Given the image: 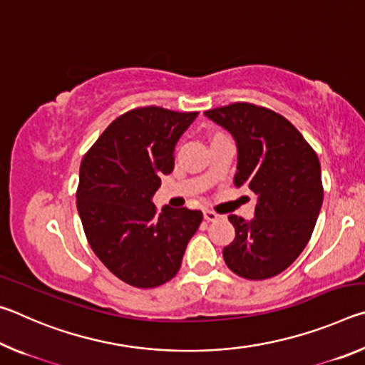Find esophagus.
I'll list each match as a JSON object with an SVG mask.
<instances>
[{"label":"esophagus","mask_w":365,"mask_h":365,"mask_svg":"<svg viewBox=\"0 0 365 365\" xmlns=\"http://www.w3.org/2000/svg\"><path fill=\"white\" fill-rule=\"evenodd\" d=\"M222 217H224V215H220V214L214 212V211H209V209H206V211H205V219L207 222H215V220H219Z\"/></svg>","instance_id":"1"}]
</instances>
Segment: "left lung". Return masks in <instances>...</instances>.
I'll return each mask as SVG.
<instances>
[{
	"mask_svg": "<svg viewBox=\"0 0 365 365\" xmlns=\"http://www.w3.org/2000/svg\"><path fill=\"white\" fill-rule=\"evenodd\" d=\"M205 115L237 141L235 185L257 195L251 220L228 215L235 240L224 261L248 280L279 275L306 248L322 207L317 154L292 122L267 108L233 103Z\"/></svg>",
	"mask_w": 365,
	"mask_h": 365,
	"instance_id": "8db88e82",
	"label": "left lung"
}]
</instances>
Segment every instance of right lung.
<instances>
[{"instance_id": "add662e5", "label": "right lung", "mask_w": 365, "mask_h": 365, "mask_svg": "<svg viewBox=\"0 0 365 365\" xmlns=\"http://www.w3.org/2000/svg\"><path fill=\"white\" fill-rule=\"evenodd\" d=\"M197 113L158 106L128 110L101 133L80 164L77 209L98 259L122 282L154 288L174 279L201 211L151 197L174 170L178 138Z\"/></svg>"}]
</instances>
